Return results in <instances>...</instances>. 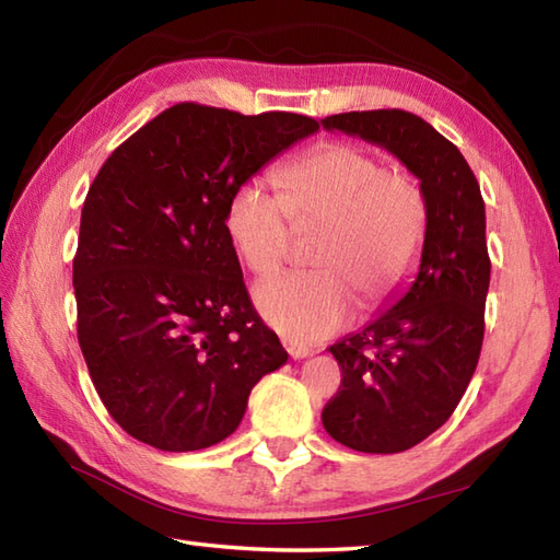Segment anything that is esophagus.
<instances>
[{
    "instance_id": "34e87169",
    "label": "esophagus",
    "mask_w": 560,
    "mask_h": 560,
    "mask_svg": "<svg viewBox=\"0 0 560 560\" xmlns=\"http://www.w3.org/2000/svg\"><path fill=\"white\" fill-rule=\"evenodd\" d=\"M281 341H283V349L289 351L291 359H307V355H311V349H307L303 341H295V339H289V337H283Z\"/></svg>"
}]
</instances>
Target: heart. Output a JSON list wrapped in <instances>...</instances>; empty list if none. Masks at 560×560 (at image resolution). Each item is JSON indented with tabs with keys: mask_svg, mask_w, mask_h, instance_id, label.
Here are the masks:
<instances>
[{
	"mask_svg": "<svg viewBox=\"0 0 560 560\" xmlns=\"http://www.w3.org/2000/svg\"><path fill=\"white\" fill-rule=\"evenodd\" d=\"M279 187L253 177L225 205V231L257 277L287 261L293 221L327 223L317 249L325 269L283 273L255 291L261 317L279 335L295 341L335 335L353 317V287L365 305H380L407 281L425 241V199L373 151L325 144L287 165Z\"/></svg>",
	"mask_w": 560,
	"mask_h": 560,
	"instance_id": "b5f03b06",
	"label": "heart"
}]
</instances>
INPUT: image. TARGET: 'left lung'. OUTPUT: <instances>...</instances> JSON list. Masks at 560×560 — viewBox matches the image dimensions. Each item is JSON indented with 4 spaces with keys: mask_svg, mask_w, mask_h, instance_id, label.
<instances>
[{
    "mask_svg": "<svg viewBox=\"0 0 560 560\" xmlns=\"http://www.w3.org/2000/svg\"><path fill=\"white\" fill-rule=\"evenodd\" d=\"M323 127L397 156L421 180L428 209L421 265L407 293L329 347L341 387L323 409L325 431L351 450L392 455L435 433L477 371L491 281L483 197L459 149L419 115L339 113Z\"/></svg>",
    "mask_w": 560,
    "mask_h": 560,
    "instance_id": "obj_1",
    "label": "left lung"
}]
</instances>
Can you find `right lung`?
I'll return each instance as SVG.
<instances>
[{
	"instance_id": "add662e5",
	"label": "right lung",
	"mask_w": 560,
	"mask_h": 560,
	"mask_svg": "<svg viewBox=\"0 0 560 560\" xmlns=\"http://www.w3.org/2000/svg\"><path fill=\"white\" fill-rule=\"evenodd\" d=\"M317 129L295 113L177 103L98 171L74 257L77 335L105 409L141 443H221L261 375L289 361L249 301L225 205Z\"/></svg>"
}]
</instances>
